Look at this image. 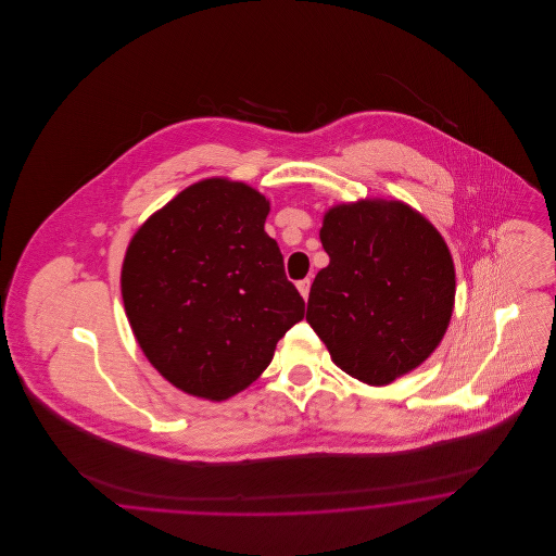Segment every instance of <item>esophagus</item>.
<instances>
[{"label":"esophagus","mask_w":556,"mask_h":556,"mask_svg":"<svg viewBox=\"0 0 556 556\" xmlns=\"http://www.w3.org/2000/svg\"><path fill=\"white\" fill-rule=\"evenodd\" d=\"M298 291L302 293L304 300H308V293H311V279H302L298 281Z\"/></svg>","instance_id":"esophagus-1"}]
</instances>
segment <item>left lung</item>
Listing matches in <instances>:
<instances>
[{
  "label": "left lung",
  "mask_w": 556,
  "mask_h": 556,
  "mask_svg": "<svg viewBox=\"0 0 556 556\" xmlns=\"http://www.w3.org/2000/svg\"><path fill=\"white\" fill-rule=\"evenodd\" d=\"M320 243L329 265L313 281L306 320L331 361L369 386L417 369L454 308V263L438 229L397 200H361L329 208Z\"/></svg>",
  "instance_id": "left-lung-1"
}]
</instances>
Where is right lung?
<instances>
[{"label":"right lung","mask_w":556,"mask_h":556,"mask_svg":"<svg viewBox=\"0 0 556 556\" xmlns=\"http://www.w3.org/2000/svg\"><path fill=\"white\" fill-rule=\"evenodd\" d=\"M268 200L229 179H204L154 212L132 236L121 291L146 358L175 388L220 402L270 365L275 345L304 318Z\"/></svg>","instance_id":"obj_1"}]
</instances>
